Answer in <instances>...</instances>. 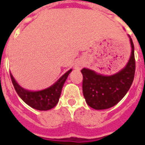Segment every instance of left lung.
<instances>
[{"instance_id": "left-lung-1", "label": "left lung", "mask_w": 145, "mask_h": 145, "mask_svg": "<svg viewBox=\"0 0 145 145\" xmlns=\"http://www.w3.org/2000/svg\"><path fill=\"white\" fill-rule=\"evenodd\" d=\"M131 57L123 69L112 76L98 74L83 68L82 90L88 106L95 109H106L114 106L127 94L133 83L135 74L134 47L130 37Z\"/></svg>"}]
</instances>
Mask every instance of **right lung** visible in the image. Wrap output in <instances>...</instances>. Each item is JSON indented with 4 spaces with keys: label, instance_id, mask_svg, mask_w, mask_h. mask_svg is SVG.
<instances>
[{
    "label": "right lung",
    "instance_id": "add662e5",
    "mask_svg": "<svg viewBox=\"0 0 145 145\" xmlns=\"http://www.w3.org/2000/svg\"><path fill=\"white\" fill-rule=\"evenodd\" d=\"M72 70H69L54 85L44 90L37 91H28L17 84L11 74H10L14 89L22 100L29 106L38 110H48L54 108L58 103L63 85L67 76Z\"/></svg>",
    "mask_w": 145,
    "mask_h": 145
}]
</instances>
